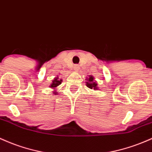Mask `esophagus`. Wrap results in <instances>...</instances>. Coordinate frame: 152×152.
<instances>
[{
	"label": "esophagus",
	"mask_w": 152,
	"mask_h": 152,
	"mask_svg": "<svg viewBox=\"0 0 152 152\" xmlns=\"http://www.w3.org/2000/svg\"><path fill=\"white\" fill-rule=\"evenodd\" d=\"M73 68H74V70L76 71H78L79 70V66H78V65H75L74 67H73Z\"/></svg>",
	"instance_id": "obj_1"
}]
</instances>
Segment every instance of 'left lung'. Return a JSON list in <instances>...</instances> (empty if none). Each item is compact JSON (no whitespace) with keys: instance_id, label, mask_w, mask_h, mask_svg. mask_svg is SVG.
Segmentation results:
<instances>
[{"instance_id":"1","label":"left lung","mask_w":152,"mask_h":152,"mask_svg":"<svg viewBox=\"0 0 152 152\" xmlns=\"http://www.w3.org/2000/svg\"><path fill=\"white\" fill-rule=\"evenodd\" d=\"M93 79H94V78L92 76H90L89 78V81H88V82H86V86L89 87V89L96 90L97 89V84H96V82L93 81Z\"/></svg>"}]
</instances>
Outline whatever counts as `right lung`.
<instances>
[{
	"label": "right lung",
	"instance_id": "1",
	"mask_svg": "<svg viewBox=\"0 0 152 152\" xmlns=\"http://www.w3.org/2000/svg\"><path fill=\"white\" fill-rule=\"evenodd\" d=\"M61 82H62V80L61 79H58V78H56V79H54V81H53V83H52V84L50 85V87L53 88V89H55V88L56 87V86H59L60 84H61ZM56 92V91H54V93Z\"/></svg>",
	"mask_w": 152,
	"mask_h": 152
}]
</instances>
